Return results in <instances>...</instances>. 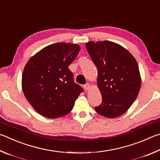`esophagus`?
<instances>
[{"instance_id":"1","label":"esophagus","mask_w":160,"mask_h":160,"mask_svg":"<svg viewBox=\"0 0 160 160\" xmlns=\"http://www.w3.org/2000/svg\"><path fill=\"white\" fill-rule=\"evenodd\" d=\"M84 88L86 89V91H88L89 89L91 88V85H90V83H86V84H85V85H84Z\"/></svg>"}]
</instances>
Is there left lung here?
Segmentation results:
<instances>
[{
  "label": "left lung",
  "instance_id": "1",
  "mask_svg": "<svg viewBox=\"0 0 160 160\" xmlns=\"http://www.w3.org/2000/svg\"><path fill=\"white\" fill-rule=\"evenodd\" d=\"M86 47L97 67V86L102 99L95 110L110 119L122 115L132 105L141 86L135 58L121 45L109 41H89Z\"/></svg>",
  "mask_w": 160,
  "mask_h": 160
}]
</instances>
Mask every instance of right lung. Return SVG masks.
<instances>
[{
	"label": "right lung",
	"mask_w": 160,
	"mask_h": 160,
	"mask_svg": "<svg viewBox=\"0 0 160 160\" xmlns=\"http://www.w3.org/2000/svg\"><path fill=\"white\" fill-rule=\"evenodd\" d=\"M80 50L77 44L56 43L43 48L28 60L22 73V91L41 115L55 119L72 111L83 88L73 82L68 67Z\"/></svg>",
	"instance_id": "right-lung-1"
}]
</instances>
